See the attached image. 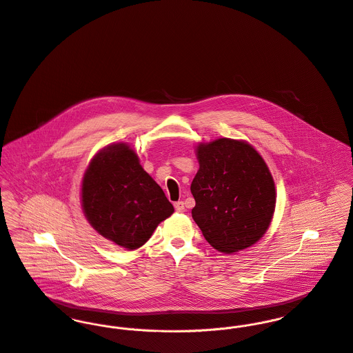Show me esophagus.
<instances>
[{
    "label": "esophagus",
    "instance_id": "obj_1",
    "mask_svg": "<svg viewBox=\"0 0 353 353\" xmlns=\"http://www.w3.org/2000/svg\"><path fill=\"white\" fill-rule=\"evenodd\" d=\"M174 206H175V210H176V212H181V213H182V212H185V210H186L183 201L175 202V203H174Z\"/></svg>",
    "mask_w": 353,
    "mask_h": 353
}]
</instances>
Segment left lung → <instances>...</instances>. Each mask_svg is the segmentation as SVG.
Listing matches in <instances>:
<instances>
[{"label": "left lung", "mask_w": 353, "mask_h": 353, "mask_svg": "<svg viewBox=\"0 0 353 353\" xmlns=\"http://www.w3.org/2000/svg\"><path fill=\"white\" fill-rule=\"evenodd\" d=\"M196 152L192 216L203 238L225 254L250 248L269 228L276 206L266 163L249 143L232 139L202 143Z\"/></svg>", "instance_id": "1"}]
</instances>
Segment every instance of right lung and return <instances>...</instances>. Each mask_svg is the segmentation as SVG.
I'll return each instance as SVG.
<instances>
[{
	"mask_svg": "<svg viewBox=\"0 0 353 353\" xmlns=\"http://www.w3.org/2000/svg\"><path fill=\"white\" fill-rule=\"evenodd\" d=\"M81 203L101 236L128 250L141 248L174 212L137 153L125 143L110 144L94 156L83 178Z\"/></svg>",
	"mask_w": 353,
	"mask_h": 353,
	"instance_id": "right-lung-1",
	"label": "right lung"
}]
</instances>
